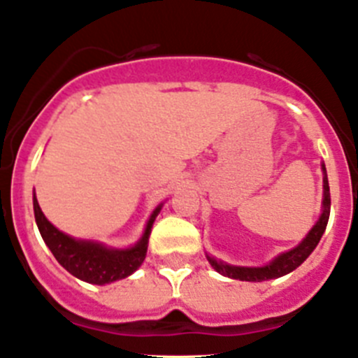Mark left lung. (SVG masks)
I'll return each instance as SVG.
<instances>
[{
  "label": "left lung",
  "mask_w": 358,
  "mask_h": 358,
  "mask_svg": "<svg viewBox=\"0 0 358 358\" xmlns=\"http://www.w3.org/2000/svg\"><path fill=\"white\" fill-rule=\"evenodd\" d=\"M322 171H323L322 215H320V219L316 220V224L313 226V229L307 233L306 238H303L299 245L293 247L292 250H286V252L279 255L277 258H273L272 262L266 263L265 266H235V265H228V263L219 262V259L206 256L210 265H212L217 272L222 273L224 277H229V279H238V280H249V282H262V280L277 279V277L286 275V273L293 272L296 266L302 265V263L309 258L310 252L316 249L318 242L322 240V235L325 233L327 222H329L330 189H329V178H327L325 164H322Z\"/></svg>",
  "instance_id": "8db88e82"
}]
</instances>
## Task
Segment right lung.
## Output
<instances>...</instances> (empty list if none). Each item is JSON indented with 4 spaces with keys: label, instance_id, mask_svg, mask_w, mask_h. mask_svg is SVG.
<instances>
[{
    "label": "right lung",
    "instance_id": "obj_1",
    "mask_svg": "<svg viewBox=\"0 0 358 358\" xmlns=\"http://www.w3.org/2000/svg\"><path fill=\"white\" fill-rule=\"evenodd\" d=\"M160 208H162V203L150 215L145 233L136 245L129 247V249H111V247H106L93 240H78L59 231L45 219L38 201H36V196H33V210H35L38 231L59 265L73 277L90 282V285L100 286L125 279L141 266L146 258V250H148L152 226Z\"/></svg>",
    "mask_w": 358,
    "mask_h": 358
}]
</instances>
